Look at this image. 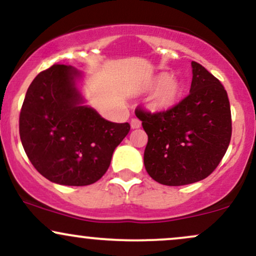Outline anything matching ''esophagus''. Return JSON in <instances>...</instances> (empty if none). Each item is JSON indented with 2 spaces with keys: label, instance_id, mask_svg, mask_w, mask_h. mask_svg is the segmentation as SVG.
<instances>
[{
  "label": "esophagus",
  "instance_id": "esophagus-1",
  "mask_svg": "<svg viewBox=\"0 0 256 256\" xmlns=\"http://www.w3.org/2000/svg\"><path fill=\"white\" fill-rule=\"evenodd\" d=\"M140 125H142V122H140V119H137V118H132L131 119V128H140Z\"/></svg>",
  "mask_w": 256,
  "mask_h": 256
}]
</instances>
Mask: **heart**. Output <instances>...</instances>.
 <instances>
[{
    "label": "heart",
    "instance_id": "heart-1",
    "mask_svg": "<svg viewBox=\"0 0 256 256\" xmlns=\"http://www.w3.org/2000/svg\"><path fill=\"white\" fill-rule=\"evenodd\" d=\"M155 90L150 96V106L154 110H165L178 102L182 95V86L176 79L167 74H160L152 82Z\"/></svg>",
    "mask_w": 256,
    "mask_h": 256
}]
</instances>
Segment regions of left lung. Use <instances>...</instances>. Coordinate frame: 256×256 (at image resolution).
<instances>
[{
  "mask_svg": "<svg viewBox=\"0 0 256 256\" xmlns=\"http://www.w3.org/2000/svg\"><path fill=\"white\" fill-rule=\"evenodd\" d=\"M190 94L164 112L136 110L148 134L146 172L158 183L179 186L207 178L230 144L231 110L222 84L202 64L192 62Z\"/></svg>",
  "mask_w": 256,
  "mask_h": 256,
  "instance_id": "obj_1",
  "label": "left lung"
}]
</instances>
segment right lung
Here are the masks:
<instances>
[{
	"label": "right lung",
	"mask_w": 256,
	"mask_h": 256,
	"mask_svg": "<svg viewBox=\"0 0 256 256\" xmlns=\"http://www.w3.org/2000/svg\"><path fill=\"white\" fill-rule=\"evenodd\" d=\"M80 72L52 64L32 80L19 116V134L28 160L43 177L61 185L98 182L130 124L108 122L84 106L76 79Z\"/></svg>",
	"instance_id": "add662e5"
}]
</instances>
